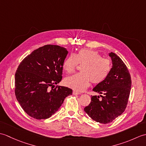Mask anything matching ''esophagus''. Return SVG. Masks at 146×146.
Wrapping results in <instances>:
<instances>
[{"label": "esophagus", "mask_w": 146, "mask_h": 146, "mask_svg": "<svg viewBox=\"0 0 146 146\" xmlns=\"http://www.w3.org/2000/svg\"><path fill=\"white\" fill-rule=\"evenodd\" d=\"M73 95H79V94H80V93L79 92H78V91H73Z\"/></svg>", "instance_id": "obj_1"}]
</instances>
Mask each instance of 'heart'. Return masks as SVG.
Returning a JSON list of instances; mask_svg holds the SVG:
<instances>
[{"label":"heart","instance_id":"heart-1","mask_svg":"<svg viewBox=\"0 0 146 146\" xmlns=\"http://www.w3.org/2000/svg\"><path fill=\"white\" fill-rule=\"evenodd\" d=\"M78 64H84L81 68L82 73L65 80V84L68 87L78 91L84 90L91 81L95 84L103 82L111 70L109 60L102 58L98 51L90 49H81L75 54H70L64 59L63 68L66 73H71L75 71Z\"/></svg>","mask_w":146,"mask_h":146}]
</instances>
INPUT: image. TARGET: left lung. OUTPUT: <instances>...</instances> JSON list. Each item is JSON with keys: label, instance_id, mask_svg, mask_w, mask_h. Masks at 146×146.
Masks as SVG:
<instances>
[{"label": "left lung", "instance_id": "left-lung-1", "mask_svg": "<svg viewBox=\"0 0 146 146\" xmlns=\"http://www.w3.org/2000/svg\"><path fill=\"white\" fill-rule=\"evenodd\" d=\"M109 56L112 61L109 75L93 89L101 94L102 99L99 100V96H92L90 104L84 108L93 120L104 124L111 122L125 111L132 83L131 75L123 61L113 52Z\"/></svg>", "mask_w": 146, "mask_h": 146}]
</instances>
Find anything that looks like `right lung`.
Segmentation results:
<instances>
[{
  "label": "right lung",
  "mask_w": 146,
  "mask_h": 146,
  "mask_svg": "<svg viewBox=\"0 0 146 146\" xmlns=\"http://www.w3.org/2000/svg\"><path fill=\"white\" fill-rule=\"evenodd\" d=\"M68 51L48 44L33 51L21 62L15 74V95L24 111L36 119H46L63 104L72 90L54 84L62 79ZM54 88V87H53Z\"/></svg>",
  "instance_id": "obj_1"
}]
</instances>
